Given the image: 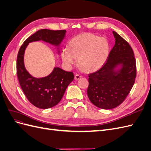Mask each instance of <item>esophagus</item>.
Here are the masks:
<instances>
[{"label": "esophagus", "instance_id": "1", "mask_svg": "<svg viewBox=\"0 0 151 151\" xmlns=\"http://www.w3.org/2000/svg\"><path fill=\"white\" fill-rule=\"evenodd\" d=\"M81 77L82 76L81 75H79V74H76L75 77H74V79L76 80H79V79H80L81 78Z\"/></svg>", "mask_w": 151, "mask_h": 151}]
</instances>
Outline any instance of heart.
<instances>
[{
  "label": "heart",
  "instance_id": "obj_1",
  "mask_svg": "<svg viewBox=\"0 0 151 151\" xmlns=\"http://www.w3.org/2000/svg\"><path fill=\"white\" fill-rule=\"evenodd\" d=\"M109 53L108 40L93 34L79 35L72 38L68 48L61 50V58L65 65L70 68L77 62L82 68L88 72L99 69L106 62Z\"/></svg>",
  "mask_w": 151,
  "mask_h": 151
}]
</instances>
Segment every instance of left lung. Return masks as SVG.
<instances>
[{
    "mask_svg": "<svg viewBox=\"0 0 151 151\" xmlns=\"http://www.w3.org/2000/svg\"><path fill=\"white\" fill-rule=\"evenodd\" d=\"M115 44L106 62L98 71L89 74L88 96L96 106L104 109L123 103L133 87L136 63L132 48L116 32L113 31Z\"/></svg>",
    "mask_w": 151,
    "mask_h": 151,
    "instance_id": "8db88e82",
    "label": "left lung"
}]
</instances>
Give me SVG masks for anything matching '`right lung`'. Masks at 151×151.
<instances>
[{"label":"right lung","mask_w":151,"mask_h":151,"mask_svg":"<svg viewBox=\"0 0 151 151\" xmlns=\"http://www.w3.org/2000/svg\"><path fill=\"white\" fill-rule=\"evenodd\" d=\"M65 30L40 29L26 39L22 45L17 57V75L22 90L29 102L35 106L47 109L60 101L68 86L74 80L72 72L55 67L47 76L35 77L26 70L24 65V53L29 43L43 42L55 47L58 55L60 53V44L65 36Z\"/></svg>","instance_id":"obj_1"}]
</instances>
